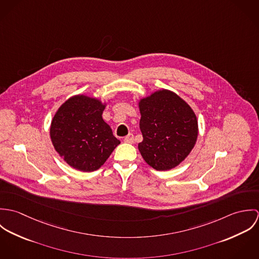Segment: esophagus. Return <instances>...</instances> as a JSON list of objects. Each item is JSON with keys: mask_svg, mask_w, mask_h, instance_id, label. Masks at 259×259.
I'll return each mask as SVG.
<instances>
[{"mask_svg": "<svg viewBox=\"0 0 259 259\" xmlns=\"http://www.w3.org/2000/svg\"><path fill=\"white\" fill-rule=\"evenodd\" d=\"M123 142H124V143H126V144H134V142H135L134 135H133V134L127 135V136L123 139Z\"/></svg>", "mask_w": 259, "mask_h": 259, "instance_id": "obj_1", "label": "esophagus"}]
</instances>
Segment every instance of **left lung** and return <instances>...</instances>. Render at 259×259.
Wrapping results in <instances>:
<instances>
[{
	"instance_id": "8db88e82",
	"label": "left lung",
	"mask_w": 259,
	"mask_h": 259,
	"mask_svg": "<svg viewBox=\"0 0 259 259\" xmlns=\"http://www.w3.org/2000/svg\"><path fill=\"white\" fill-rule=\"evenodd\" d=\"M143 142L139 150L149 166L169 170L194 148L198 122L190 106L176 93L161 89L139 101Z\"/></svg>"
}]
</instances>
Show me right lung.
Segmentation results:
<instances>
[{"instance_id":"right-lung-1","label":"right lung","mask_w":259,"mask_h":259,"mask_svg":"<svg viewBox=\"0 0 259 259\" xmlns=\"http://www.w3.org/2000/svg\"><path fill=\"white\" fill-rule=\"evenodd\" d=\"M108 104L98 98L75 95L55 113L50 126L51 141L73 168L84 172L99 169L120 144L102 116Z\"/></svg>"}]
</instances>
